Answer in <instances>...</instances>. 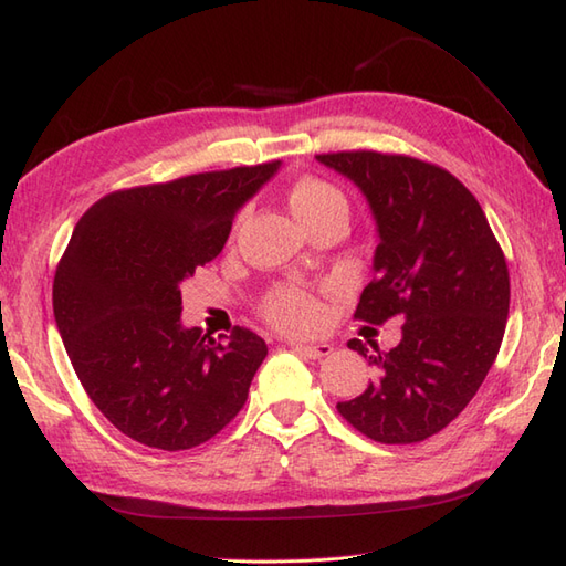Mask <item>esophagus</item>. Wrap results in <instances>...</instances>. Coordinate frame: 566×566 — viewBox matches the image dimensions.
Here are the masks:
<instances>
[{"mask_svg": "<svg viewBox=\"0 0 566 566\" xmlns=\"http://www.w3.org/2000/svg\"><path fill=\"white\" fill-rule=\"evenodd\" d=\"M292 347H294L298 355L311 357V359L328 357L333 353V345L331 343H302V340H296V343H292Z\"/></svg>", "mask_w": 566, "mask_h": 566, "instance_id": "obj_1", "label": "esophagus"}]
</instances>
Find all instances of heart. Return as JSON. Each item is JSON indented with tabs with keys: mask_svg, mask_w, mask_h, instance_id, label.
<instances>
[{
	"mask_svg": "<svg viewBox=\"0 0 566 566\" xmlns=\"http://www.w3.org/2000/svg\"><path fill=\"white\" fill-rule=\"evenodd\" d=\"M333 207H345V199L323 179L302 177L290 189V209L302 226ZM264 314L284 331H308L321 321V306L314 296L302 290H280L268 298Z\"/></svg>",
	"mask_w": 566,
	"mask_h": 566,
	"instance_id": "obj_1",
	"label": "heart"
}]
</instances>
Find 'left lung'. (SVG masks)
I'll list each match as a JSON object with an SVG mask.
<instances>
[{
  "mask_svg": "<svg viewBox=\"0 0 566 566\" xmlns=\"http://www.w3.org/2000/svg\"><path fill=\"white\" fill-rule=\"evenodd\" d=\"M316 160L363 191L377 226L375 280L355 318L406 321L389 353L347 343L377 379L338 411L377 442H420L464 411L494 365L509 318L506 260L472 191L442 167L371 150Z\"/></svg>",
  "mask_w": 566,
  "mask_h": 566,
  "instance_id": "1",
  "label": "left lung"
}]
</instances>
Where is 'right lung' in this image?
Segmentation results:
<instances>
[{"label":"right lung","instance_id":"1","mask_svg":"<svg viewBox=\"0 0 566 566\" xmlns=\"http://www.w3.org/2000/svg\"><path fill=\"white\" fill-rule=\"evenodd\" d=\"M282 163L114 191L77 221L53 282L57 333L94 406L158 450L211 440L248 399L268 345L182 323V282L223 250L235 213Z\"/></svg>","mask_w":566,"mask_h":566}]
</instances>
